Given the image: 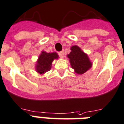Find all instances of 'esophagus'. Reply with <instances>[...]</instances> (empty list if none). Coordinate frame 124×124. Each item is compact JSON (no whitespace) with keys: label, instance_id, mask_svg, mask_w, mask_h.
<instances>
[{"label":"esophagus","instance_id":"34e87169","mask_svg":"<svg viewBox=\"0 0 124 124\" xmlns=\"http://www.w3.org/2000/svg\"><path fill=\"white\" fill-rule=\"evenodd\" d=\"M58 54H59V56H60L61 58H63V57H64V50H62L61 52H59Z\"/></svg>","mask_w":124,"mask_h":124}]
</instances>
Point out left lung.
<instances>
[{
  "label": "left lung",
  "instance_id": "obj_1",
  "mask_svg": "<svg viewBox=\"0 0 124 124\" xmlns=\"http://www.w3.org/2000/svg\"><path fill=\"white\" fill-rule=\"evenodd\" d=\"M71 52L67 55L70 65L77 74L82 75L86 72L92 67L88 54L84 52L78 45H73L70 48Z\"/></svg>",
  "mask_w": 124,
  "mask_h": 124
}]
</instances>
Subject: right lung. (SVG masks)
Listing matches in <instances>:
<instances>
[{"instance_id":"add662e5","label":"right lung","mask_w":124,"mask_h":124,"mask_svg":"<svg viewBox=\"0 0 124 124\" xmlns=\"http://www.w3.org/2000/svg\"><path fill=\"white\" fill-rule=\"evenodd\" d=\"M59 56L56 52H46L41 51L35 65V70L38 74L43 75L51 69L52 62L58 59Z\"/></svg>"}]
</instances>
